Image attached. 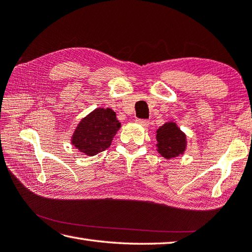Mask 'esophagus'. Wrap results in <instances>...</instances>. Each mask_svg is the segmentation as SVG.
<instances>
[{"instance_id":"esophagus-1","label":"esophagus","mask_w":252,"mask_h":252,"mask_svg":"<svg viewBox=\"0 0 252 252\" xmlns=\"http://www.w3.org/2000/svg\"><path fill=\"white\" fill-rule=\"evenodd\" d=\"M135 122L137 123V125H140V126H144V127H147V126H150V121H149V120H144V119H136V120H135Z\"/></svg>"}]
</instances>
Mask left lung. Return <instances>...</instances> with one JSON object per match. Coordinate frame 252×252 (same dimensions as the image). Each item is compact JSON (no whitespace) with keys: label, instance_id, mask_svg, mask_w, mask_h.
Instances as JSON below:
<instances>
[{"label":"left lung","instance_id":"left-lung-1","mask_svg":"<svg viewBox=\"0 0 252 252\" xmlns=\"http://www.w3.org/2000/svg\"><path fill=\"white\" fill-rule=\"evenodd\" d=\"M157 152L167 159L182 155L187 149V135L175 122H166L156 131Z\"/></svg>","mask_w":252,"mask_h":252}]
</instances>
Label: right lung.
Masks as SVG:
<instances>
[{
    "label": "right lung",
    "mask_w": 252,
    "mask_h": 252,
    "mask_svg": "<svg viewBox=\"0 0 252 252\" xmlns=\"http://www.w3.org/2000/svg\"><path fill=\"white\" fill-rule=\"evenodd\" d=\"M120 126L121 123L112 109L96 108L78 123L71 143L83 154L97 155L111 145L112 139Z\"/></svg>",
    "instance_id": "right-lung-1"
}]
</instances>
